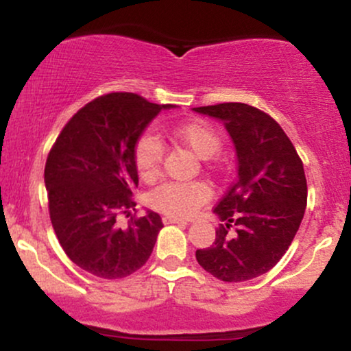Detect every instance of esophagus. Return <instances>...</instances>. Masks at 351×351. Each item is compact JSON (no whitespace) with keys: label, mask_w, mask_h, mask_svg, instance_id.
<instances>
[{"label":"esophagus","mask_w":351,"mask_h":351,"mask_svg":"<svg viewBox=\"0 0 351 351\" xmlns=\"http://www.w3.org/2000/svg\"><path fill=\"white\" fill-rule=\"evenodd\" d=\"M163 221L167 224H183V226H186V224L189 223V221H186V219H181V217H173V216L163 217Z\"/></svg>","instance_id":"1"}]
</instances>
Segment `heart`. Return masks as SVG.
Returning a JSON list of instances; mask_svg holds the SVG:
<instances>
[{
  "mask_svg": "<svg viewBox=\"0 0 351 351\" xmlns=\"http://www.w3.org/2000/svg\"><path fill=\"white\" fill-rule=\"evenodd\" d=\"M168 134L173 140L184 145L201 160H209L219 152L221 135L211 123L203 120H189L171 127ZM135 167L143 180H152L158 175L163 148L158 138L143 135L135 145ZM211 191L204 183H163L148 195V203L158 211L170 216H189L204 201L209 199Z\"/></svg>",
  "mask_w": 351,
  "mask_h": 351,
  "instance_id": "b5f03b06",
  "label": "heart"
}]
</instances>
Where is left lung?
<instances>
[{
    "label": "left lung",
    "instance_id": "left-lung-1",
    "mask_svg": "<svg viewBox=\"0 0 351 351\" xmlns=\"http://www.w3.org/2000/svg\"><path fill=\"white\" fill-rule=\"evenodd\" d=\"M193 110L223 122L237 156V180L215 208L224 224L196 261L219 280L256 279L279 263L299 231L307 206L304 165L280 125L259 108L229 102Z\"/></svg>",
    "mask_w": 351,
    "mask_h": 351
}]
</instances>
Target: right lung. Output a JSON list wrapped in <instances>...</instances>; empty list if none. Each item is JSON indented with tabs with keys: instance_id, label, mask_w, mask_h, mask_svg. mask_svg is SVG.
<instances>
[{
	"instance_id": "right-lung-1",
	"label": "right lung",
	"mask_w": 351,
	"mask_h": 351,
	"mask_svg": "<svg viewBox=\"0 0 351 351\" xmlns=\"http://www.w3.org/2000/svg\"><path fill=\"white\" fill-rule=\"evenodd\" d=\"M136 94L115 92L82 107L62 128L44 168L51 223L64 252L84 271L122 279L147 263L162 217L147 215L128 226L138 186L135 145L162 110Z\"/></svg>"
}]
</instances>
